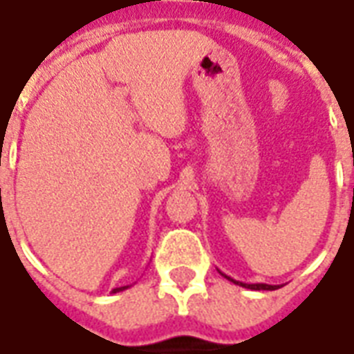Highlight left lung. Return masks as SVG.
I'll return each mask as SVG.
<instances>
[{"label": "left lung", "instance_id": "obj_1", "mask_svg": "<svg viewBox=\"0 0 354 354\" xmlns=\"http://www.w3.org/2000/svg\"><path fill=\"white\" fill-rule=\"evenodd\" d=\"M221 275L225 277V279H229L231 282H234V284H238V286H243V288H249V290H277L279 288V286H273V284H264V282H257V284H245V282L234 281V279H231V277H227L225 273H221Z\"/></svg>", "mask_w": 354, "mask_h": 354}]
</instances>
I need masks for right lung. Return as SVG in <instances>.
<instances>
[{"mask_svg":"<svg viewBox=\"0 0 354 354\" xmlns=\"http://www.w3.org/2000/svg\"><path fill=\"white\" fill-rule=\"evenodd\" d=\"M129 286H120V288H114L112 290V294H116V292H123V290H127Z\"/></svg>","mask_w":354,"mask_h":354,"instance_id":"add662e5","label":"right lung"}]
</instances>
